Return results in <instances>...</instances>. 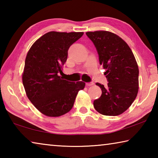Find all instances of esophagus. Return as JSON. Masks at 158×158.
I'll list each match as a JSON object with an SVG mask.
<instances>
[{"instance_id":"obj_1","label":"esophagus","mask_w":158,"mask_h":158,"mask_svg":"<svg viewBox=\"0 0 158 158\" xmlns=\"http://www.w3.org/2000/svg\"><path fill=\"white\" fill-rule=\"evenodd\" d=\"M94 85V83L93 82H90V83H86L87 86H91V85Z\"/></svg>"}]
</instances>
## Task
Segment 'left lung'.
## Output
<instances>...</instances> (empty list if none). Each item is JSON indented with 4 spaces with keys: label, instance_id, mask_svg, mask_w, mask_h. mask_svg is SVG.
Returning <instances> with one entry per match:
<instances>
[{
    "label": "left lung",
    "instance_id": "obj_1",
    "mask_svg": "<svg viewBox=\"0 0 158 158\" xmlns=\"http://www.w3.org/2000/svg\"><path fill=\"white\" fill-rule=\"evenodd\" d=\"M106 72L107 86L99 83L102 95L94 100L95 110L105 116H118L132 105L139 90V68L132 50L121 37L105 31L87 32Z\"/></svg>",
    "mask_w": 158,
    "mask_h": 158
}]
</instances>
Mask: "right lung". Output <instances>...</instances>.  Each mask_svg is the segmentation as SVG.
Returning a JSON list of instances; mask_svg holds the SVG:
<instances>
[{
    "instance_id": "right-lung-1",
    "label": "right lung",
    "mask_w": 158,
    "mask_h": 158,
    "mask_svg": "<svg viewBox=\"0 0 158 158\" xmlns=\"http://www.w3.org/2000/svg\"><path fill=\"white\" fill-rule=\"evenodd\" d=\"M83 32L51 31L34 42L26 56L22 81L29 100L45 116L58 117L71 110L83 81L63 79L68 51Z\"/></svg>"
}]
</instances>
